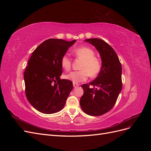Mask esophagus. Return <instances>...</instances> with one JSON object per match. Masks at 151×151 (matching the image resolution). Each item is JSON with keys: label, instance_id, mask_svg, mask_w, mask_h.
I'll list each match as a JSON object with an SVG mask.
<instances>
[{"label": "esophagus", "instance_id": "esophagus-1", "mask_svg": "<svg viewBox=\"0 0 151 151\" xmlns=\"http://www.w3.org/2000/svg\"><path fill=\"white\" fill-rule=\"evenodd\" d=\"M79 86V84H77V83H73V86H74V88H76V87Z\"/></svg>", "mask_w": 151, "mask_h": 151}]
</instances>
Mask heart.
I'll use <instances>...</instances> for the list:
<instances>
[{"label": "heart", "instance_id": "obj_1", "mask_svg": "<svg viewBox=\"0 0 151 151\" xmlns=\"http://www.w3.org/2000/svg\"><path fill=\"white\" fill-rule=\"evenodd\" d=\"M73 54L77 58L83 60L80 70L72 72L65 76V78L73 83H79L88 79L89 76L92 78L96 77L101 70L102 63L100 59L95 57L93 49L88 47H81L73 50ZM60 63L62 68L66 71H69L72 67V60L65 54L61 58Z\"/></svg>", "mask_w": 151, "mask_h": 151}]
</instances>
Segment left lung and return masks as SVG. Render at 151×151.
I'll return each instance as SVG.
<instances>
[{"label":"left lung","instance_id":"8db88e82","mask_svg":"<svg viewBox=\"0 0 151 151\" xmlns=\"http://www.w3.org/2000/svg\"><path fill=\"white\" fill-rule=\"evenodd\" d=\"M86 41L98 50L102 67L93 82L81 86L84 94L80 104L88 115L100 116L111 110L116 102L122 88V65L115 50L104 40L92 38Z\"/></svg>","mask_w":151,"mask_h":151}]
</instances>
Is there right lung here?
Returning <instances> with one entry per match:
<instances>
[{
    "mask_svg": "<svg viewBox=\"0 0 151 151\" xmlns=\"http://www.w3.org/2000/svg\"><path fill=\"white\" fill-rule=\"evenodd\" d=\"M76 40L48 39L32 53L24 73L25 94L36 109L45 114L63 108L73 88L72 82L60 79L61 58Z\"/></svg>",
    "mask_w": 151,
    "mask_h": 151,
    "instance_id": "add662e5",
    "label": "right lung"
}]
</instances>
